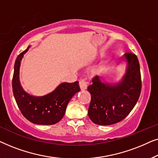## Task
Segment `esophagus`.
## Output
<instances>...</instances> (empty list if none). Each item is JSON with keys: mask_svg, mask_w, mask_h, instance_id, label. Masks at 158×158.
<instances>
[{"mask_svg": "<svg viewBox=\"0 0 158 158\" xmlns=\"http://www.w3.org/2000/svg\"><path fill=\"white\" fill-rule=\"evenodd\" d=\"M79 85L80 87H81V89L82 90H84L85 89H87V82L85 81V79L83 78H81V80L79 81Z\"/></svg>", "mask_w": 158, "mask_h": 158, "instance_id": "obj_1", "label": "esophagus"}]
</instances>
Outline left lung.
Instances as JSON below:
<instances>
[{"instance_id":"8db88e82","label":"left lung","mask_w":158,"mask_h":158,"mask_svg":"<svg viewBox=\"0 0 158 158\" xmlns=\"http://www.w3.org/2000/svg\"><path fill=\"white\" fill-rule=\"evenodd\" d=\"M127 68L122 81L111 84L101 82L98 76L88 87L91 96L88 116L94 124L111 125L128 116L137 103L142 88L139 60L133 53H126Z\"/></svg>"}]
</instances>
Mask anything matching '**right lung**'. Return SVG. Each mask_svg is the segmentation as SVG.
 Listing matches in <instances>:
<instances>
[{
    "instance_id": "right-lung-1",
    "label": "right lung",
    "mask_w": 158,
    "mask_h": 158,
    "mask_svg": "<svg viewBox=\"0 0 158 158\" xmlns=\"http://www.w3.org/2000/svg\"><path fill=\"white\" fill-rule=\"evenodd\" d=\"M29 47L19 54L15 62L12 79L15 100L21 114L29 122L36 124H55L63 117L72 97L81 90L78 81L62 83L55 90L44 96H32L28 94L23 90L19 81V68L21 59Z\"/></svg>"
}]
</instances>
